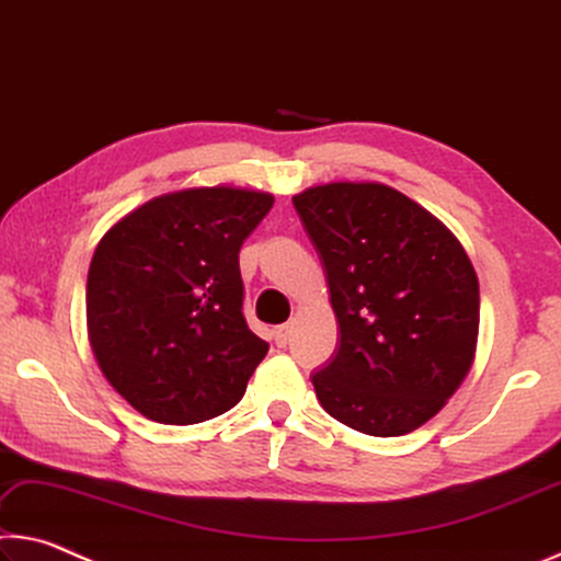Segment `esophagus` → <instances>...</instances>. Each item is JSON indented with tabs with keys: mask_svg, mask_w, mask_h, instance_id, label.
Here are the masks:
<instances>
[{
	"mask_svg": "<svg viewBox=\"0 0 561 561\" xmlns=\"http://www.w3.org/2000/svg\"><path fill=\"white\" fill-rule=\"evenodd\" d=\"M290 333H293V325H290V323L275 328V330H273L275 345H278V347H286V345H288V341H290Z\"/></svg>",
	"mask_w": 561,
	"mask_h": 561,
	"instance_id": "obj_1",
	"label": "esophagus"
}]
</instances>
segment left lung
<instances>
[{
  "label": "left lung",
  "mask_w": 561,
  "mask_h": 561,
  "mask_svg": "<svg viewBox=\"0 0 561 561\" xmlns=\"http://www.w3.org/2000/svg\"><path fill=\"white\" fill-rule=\"evenodd\" d=\"M293 206L341 328L333 363L313 375L320 405L357 433H412L447 405L474 363L472 261L443 220L385 183H323Z\"/></svg>",
  "instance_id": "1"
}]
</instances>
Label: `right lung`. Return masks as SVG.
I'll use <instances>...</instances> for the list:
<instances>
[{"label": "right lung", "mask_w": 561, "mask_h": 561, "mask_svg": "<svg viewBox=\"0 0 561 561\" xmlns=\"http://www.w3.org/2000/svg\"><path fill=\"white\" fill-rule=\"evenodd\" d=\"M271 206L263 191L181 188L101 236L87 278L89 343L144 417L194 425L243 398L268 343L245 325L238 251Z\"/></svg>", "instance_id": "add662e5"}]
</instances>
